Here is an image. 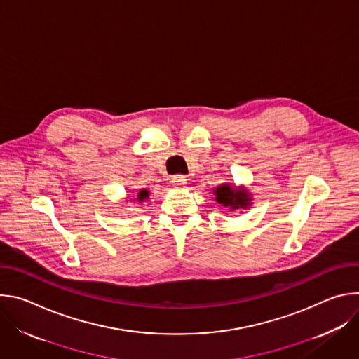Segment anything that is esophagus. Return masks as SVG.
<instances>
[{
	"mask_svg": "<svg viewBox=\"0 0 359 359\" xmlns=\"http://www.w3.org/2000/svg\"><path fill=\"white\" fill-rule=\"evenodd\" d=\"M186 183H187V179H186L184 176L177 175V176H173V177H172V184H173L175 187H183Z\"/></svg>",
	"mask_w": 359,
	"mask_h": 359,
	"instance_id": "obj_1",
	"label": "esophagus"
}]
</instances>
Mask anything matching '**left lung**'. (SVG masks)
<instances>
[{
    "instance_id": "obj_1",
    "label": "left lung",
    "mask_w": 359,
    "mask_h": 359,
    "mask_svg": "<svg viewBox=\"0 0 359 359\" xmlns=\"http://www.w3.org/2000/svg\"><path fill=\"white\" fill-rule=\"evenodd\" d=\"M215 200L223 208H229L230 212L248 210L251 208L252 197L251 193L243 186H233L231 183H222L213 189ZM243 213V212H240Z\"/></svg>"
}]
</instances>
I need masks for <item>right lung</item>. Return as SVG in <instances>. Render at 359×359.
Returning a JSON list of instances; mask_svg holds the SVG:
<instances>
[{"label": "right lung", "mask_w": 359, "mask_h": 359, "mask_svg": "<svg viewBox=\"0 0 359 359\" xmlns=\"http://www.w3.org/2000/svg\"><path fill=\"white\" fill-rule=\"evenodd\" d=\"M149 196H150V191H149L147 189H140L139 191L132 193L130 196H128V198H126L125 201H130V200H133V201L143 203L144 200H147V198H149Z\"/></svg>", "instance_id": "right-lung-1"}]
</instances>
